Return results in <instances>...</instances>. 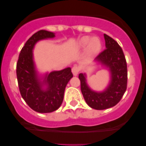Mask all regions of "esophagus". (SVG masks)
Here are the masks:
<instances>
[{"mask_svg": "<svg viewBox=\"0 0 146 146\" xmlns=\"http://www.w3.org/2000/svg\"><path fill=\"white\" fill-rule=\"evenodd\" d=\"M80 67L78 66H74L73 68H72V73L74 76H77L78 74V73L80 70Z\"/></svg>", "mask_w": 146, "mask_h": 146, "instance_id": "esophagus-1", "label": "esophagus"}]
</instances>
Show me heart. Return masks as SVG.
<instances>
[{
  "mask_svg": "<svg viewBox=\"0 0 146 146\" xmlns=\"http://www.w3.org/2000/svg\"><path fill=\"white\" fill-rule=\"evenodd\" d=\"M79 44L82 48L88 46V50L91 54H96L101 48L100 41L97 38L91 39L89 36L82 38L79 42Z\"/></svg>",
  "mask_w": 146,
  "mask_h": 146,
  "instance_id": "b5f03b06",
  "label": "heart"
}]
</instances>
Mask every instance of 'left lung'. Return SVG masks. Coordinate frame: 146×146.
<instances>
[{"mask_svg":"<svg viewBox=\"0 0 146 146\" xmlns=\"http://www.w3.org/2000/svg\"><path fill=\"white\" fill-rule=\"evenodd\" d=\"M106 48L95 60L107 67L111 73L108 87L101 92L88 87L85 75L80 73V89L87 104L92 109L102 110L115 106L123 97L127 88V64L121 47L114 39L104 34Z\"/></svg>","mask_w":146,"mask_h":146,"instance_id":"8db88e82","label":"left lung"}]
</instances>
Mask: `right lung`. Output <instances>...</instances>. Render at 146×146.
Instances as JSON below:
<instances>
[{
	"label": "right lung",
	"mask_w": 146,
	"mask_h": 146,
	"mask_svg": "<svg viewBox=\"0 0 146 146\" xmlns=\"http://www.w3.org/2000/svg\"><path fill=\"white\" fill-rule=\"evenodd\" d=\"M54 36V33L46 30H39L34 34L22 48L16 67L22 98L31 109L39 113H50L59 108L66 85L73 77L70 68L46 73L42 81L38 76L32 49L38 41ZM44 85L47 88L44 89Z\"/></svg>",
	"instance_id": "right-lung-1"
}]
</instances>
